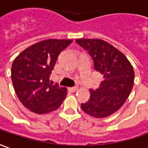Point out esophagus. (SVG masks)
<instances>
[{"instance_id":"1","label":"esophagus","mask_w":148,"mask_h":148,"mask_svg":"<svg viewBox=\"0 0 148 148\" xmlns=\"http://www.w3.org/2000/svg\"><path fill=\"white\" fill-rule=\"evenodd\" d=\"M69 89L71 92H76L78 90V87H71V88H69Z\"/></svg>"}]
</instances>
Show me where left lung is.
I'll return each mask as SVG.
<instances>
[{"label":"left lung","mask_w":148,"mask_h":148,"mask_svg":"<svg viewBox=\"0 0 148 148\" xmlns=\"http://www.w3.org/2000/svg\"><path fill=\"white\" fill-rule=\"evenodd\" d=\"M76 42L88 51L94 68L103 75L97 89H90L88 101L81 108L88 115L105 118L115 113L125 104L132 91L134 71L124 54L101 39L80 38Z\"/></svg>","instance_id":"8db88e82"}]
</instances>
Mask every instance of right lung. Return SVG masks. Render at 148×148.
<instances>
[{
	"label": "right lung",
	"mask_w": 148,
	"mask_h": 148,
	"mask_svg": "<svg viewBox=\"0 0 148 148\" xmlns=\"http://www.w3.org/2000/svg\"><path fill=\"white\" fill-rule=\"evenodd\" d=\"M73 41L47 39L28 47L14 59L11 67L14 88L21 103L36 114L58 109L67 88L53 84L50 75L60 53Z\"/></svg>",
	"instance_id": "1"
}]
</instances>
